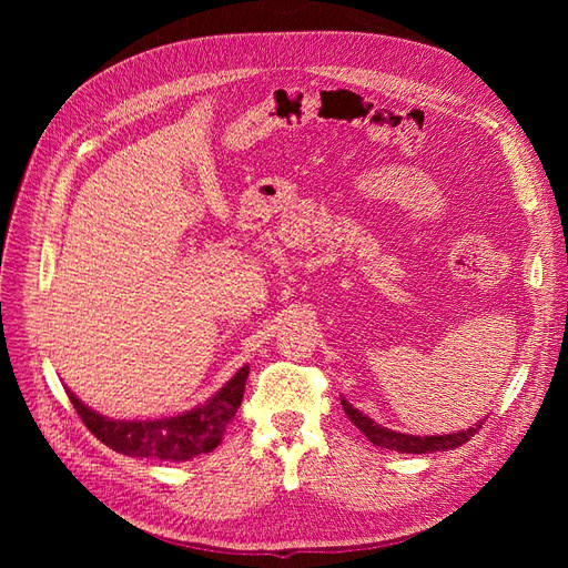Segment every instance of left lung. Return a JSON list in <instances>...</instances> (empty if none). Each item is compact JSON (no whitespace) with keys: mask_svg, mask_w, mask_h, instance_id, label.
<instances>
[{"mask_svg":"<svg viewBox=\"0 0 568 568\" xmlns=\"http://www.w3.org/2000/svg\"><path fill=\"white\" fill-rule=\"evenodd\" d=\"M343 409H346L348 419L363 432L374 445L386 450H398V453H407V455H424V453H440V450H455L459 445L467 443L484 422L474 424L467 432H457V434H445V436H409V434H398L393 428H386L382 424L372 422L363 412L355 409L348 400L341 398Z\"/></svg>","mask_w":568,"mask_h":568,"instance_id":"1","label":"left lung"}]
</instances>
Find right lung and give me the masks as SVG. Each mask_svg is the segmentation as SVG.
I'll return each mask as SVG.
<instances>
[{
    "label": "right lung",
    "instance_id": "obj_1",
    "mask_svg": "<svg viewBox=\"0 0 568 568\" xmlns=\"http://www.w3.org/2000/svg\"><path fill=\"white\" fill-rule=\"evenodd\" d=\"M246 379L248 367H242L211 400L182 412V415L149 422L109 419L80 403L75 393L68 390V398L78 409L82 424L115 453L130 457L186 462L217 448L227 424L234 419L239 405L244 400Z\"/></svg>",
    "mask_w": 568,
    "mask_h": 568
}]
</instances>
